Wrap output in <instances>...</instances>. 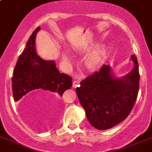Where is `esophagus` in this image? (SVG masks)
I'll list each match as a JSON object with an SVG mask.
<instances>
[{"label": "esophagus", "mask_w": 152, "mask_h": 152, "mask_svg": "<svg viewBox=\"0 0 152 152\" xmlns=\"http://www.w3.org/2000/svg\"><path fill=\"white\" fill-rule=\"evenodd\" d=\"M80 83V79H75L73 82V87L76 88L79 85Z\"/></svg>", "instance_id": "1"}]
</instances>
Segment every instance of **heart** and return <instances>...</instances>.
Returning a JSON list of instances; mask_svg holds the SVG:
<instances>
[{"label": "heart", "instance_id": "b5f03b06", "mask_svg": "<svg viewBox=\"0 0 152 152\" xmlns=\"http://www.w3.org/2000/svg\"><path fill=\"white\" fill-rule=\"evenodd\" d=\"M63 58L66 61H70V56L66 53L63 55ZM102 51L101 50H96L91 53L86 58V66L88 68L92 70L99 68L102 63Z\"/></svg>", "mask_w": 152, "mask_h": 152}]
</instances>
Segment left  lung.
Returning <instances> with one entry per match:
<instances>
[{"label": "left lung", "instance_id": "8db88e82", "mask_svg": "<svg viewBox=\"0 0 152 152\" xmlns=\"http://www.w3.org/2000/svg\"><path fill=\"white\" fill-rule=\"evenodd\" d=\"M131 60L134 68L124 77H115L111 68L103 65L76 88L86 118L94 128L107 130L114 127L132 110L139 90L140 76L137 58L132 56Z\"/></svg>", "mask_w": 152, "mask_h": 152}]
</instances>
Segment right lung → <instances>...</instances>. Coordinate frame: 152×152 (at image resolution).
<instances>
[{
    "instance_id": "1",
    "label": "right lung",
    "mask_w": 152,
    "mask_h": 152,
    "mask_svg": "<svg viewBox=\"0 0 152 152\" xmlns=\"http://www.w3.org/2000/svg\"><path fill=\"white\" fill-rule=\"evenodd\" d=\"M40 28L33 31L18 58L12 78L15 102L26 94H51L59 98L72 86V78L61 73L53 61L42 60L37 54L35 38Z\"/></svg>"
}]
</instances>
